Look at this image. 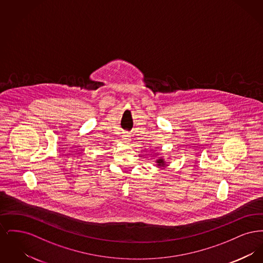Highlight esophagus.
Here are the masks:
<instances>
[{"label": "esophagus", "instance_id": "1", "mask_svg": "<svg viewBox=\"0 0 263 263\" xmlns=\"http://www.w3.org/2000/svg\"><path fill=\"white\" fill-rule=\"evenodd\" d=\"M122 141L124 142V143H129L130 141H131V138H130V135H128V134H123V136H122Z\"/></svg>", "mask_w": 263, "mask_h": 263}]
</instances>
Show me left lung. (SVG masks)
Instances as JSON below:
<instances>
[{"mask_svg": "<svg viewBox=\"0 0 263 263\" xmlns=\"http://www.w3.org/2000/svg\"><path fill=\"white\" fill-rule=\"evenodd\" d=\"M156 163H157L156 165H157L159 168H163V167L167 165V163L165 162V160H164V158H163V157L159 158V159L156 161Z\"/></svg>", "mask_w": 263, "mask_h": 263, "instance_id": "obj_1", "label": "left lung"}]
</instances>
